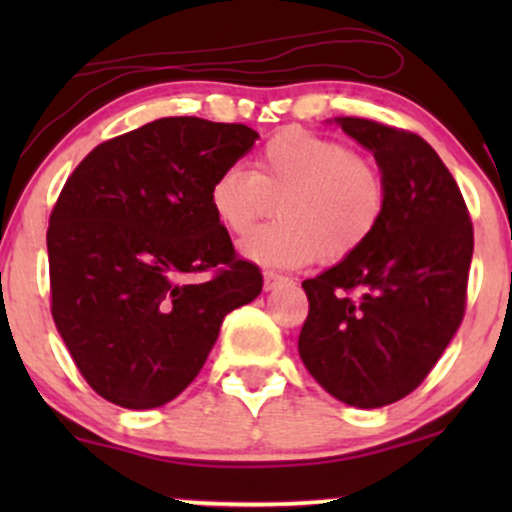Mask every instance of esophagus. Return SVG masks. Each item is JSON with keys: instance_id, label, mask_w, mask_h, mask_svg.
Wrapping results in <instances>:
<instances>
[{"instance_id": "esophagus-1", "label": "esophagus", "mask_w": 512, "mask_h": 512, "mask_svg": "<svg viewBox=\"0 0 512 512\" xmlns=\"http://www.w3.org/2000/svg\"><path fill=\"white\" fill-rule=\"evenodd\" d=\"M286 276H281V274H274V272H267L264 274V289L267 291H274L276 286H281V284H286Z\"/></svg>"}]
</instances>
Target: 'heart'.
Here are the masks:
<instances>
[{
  "instance_id": "1",
  "label": "heart",
  "mask_w": 512,
  "mask_h": 512,
  "mask_svg": "<svg viewBox=\"0 0 512 512\" xmlns=\"http://www.w3.org/2000/svg\"><path fill=\"white\" fill-rule=\"evenodd\" d=\"M279 221L260 228L240 245L250 262L293 269L315 262H342L356 255L378 231L385 185L373 163L349 146L284 129L255 156V170L223 168L211 182L209 204L233 236H245L274 211Z\"/></svg>"
}]
</instances>
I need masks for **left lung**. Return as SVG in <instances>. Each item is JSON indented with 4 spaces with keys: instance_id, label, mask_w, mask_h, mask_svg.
I'll use <instances>...</instances> for the list:
<instances>
[{
    "instance_id": "1",
    "label": "left lung",
    "mask_w": 512,
    "mask_h": 512,
    "mask_svg": "<svg viewBox=\"0 0 512 512\" xmlns=\"http://www.w3.org/2000/svg\"><path fill=\"white\" fill-rule=\"evenodd\" d=\"M383 173L378 231L303 289L298 354L310 375L358 409L407 397L426 380L467 308L474 228L455 178L419 134L337 117Z\"/></svg>"
}]
</instances>
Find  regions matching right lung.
Segmentation results:
<instances>
[{
  "mask_svg": "<svg viewBox=\"0 0 512 512\" xmlns=\"http://www.w3.org/2000/svg\"><path fill=\"white\" fill-rule=\"evenodd\" d=\"M260 134L161 117L98 144L50 214V310L76 368L125 409L185 390L231 310L262 291L209 204L211 182ZM195 273L207 280L190 282Z\"/></svg>",
  "mask_w": 512,
  "mask_h": 512,
  "instance_id": "obj_1",
  "label": "right lung"
}]
</instances>
